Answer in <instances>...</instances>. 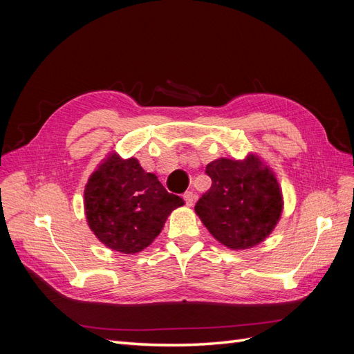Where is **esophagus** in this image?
Returning <instances> with one entry per match:
<instances>
[{
	"label": "esophagus",
	"instance_id": "1",
	"mask_svg": "<svg viewBox=\"0 0 354 354\" xmlns=\"http://www.w3.org/2000/svg\"><path fill=\"white\" fill-rule=\"evenodd\" d=\"M183 199H185L187 207H192L195 203V194H194V192L189 190V192H186V194L183 195Z\"/></svg>",
	"mask_w": 354,
	"mask_h": 354
}]
</instances>
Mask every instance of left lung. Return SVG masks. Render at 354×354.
Listing matches in <instances>:
<instances>
[{"instance_id": "1", "label": "left lung", "mask_w": 354, "mask_h": 354, "mask_svg": "<svg viewBox=\"0 0 354 354\" xmlns=\"http://www.w3.org/2000/svg\"><path fill=\"white\" fill-rule=\"evenodd\" d=\"M211 187L195 211L209 233L232 250H246L264 241L282 212V192L260 159L221 158L207 165Z\"/></svg>"}]
</instances>
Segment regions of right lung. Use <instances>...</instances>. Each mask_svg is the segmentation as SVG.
Listing matches in <instances>:
<instances>
[{
    "instance_id": "right-lung-1",
    "label": "right lung",
    "mask_w": 354,
    "mask_h": 354,
    "mask_svg": "<svg viewBox=\"0 0 354 354\" xmlns=\"http://www.w3.org/2000/svg\"><path fill=\"white\" fill-rule=\"evenodd\" d=\"M90 229L108 248L136 254L151 245L169 212L185 201L169 194L136 158L111 155L88 178L84 192Z\"/></svg>"
}]
</instances>
